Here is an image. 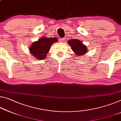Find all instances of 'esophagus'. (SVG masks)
<instances>
[{"label": "esophagus", "mask_w": 121, "mask_h": 121, "mask_svg": "<svg viewBox=\"0 0 121 121\" xmlns=\"http://www.w3.org/2000/svg\"><path fill=\"white\" fill-rule=\"evenodd\" d=\"M64 40H65L64 38H59V41L61 42V43H62V42H64Z\"/></svg>", "instance_id": "esophagus-1"}]
</instances>
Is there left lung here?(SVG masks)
I'll return each instance as SVG.
<instances>
[{"label": "left lung", "instance_id": "left-lung-1", "mask_svg": "<svg viewBox=\"0 0 121 121\" xmlns=\"http://www.w3.org/2000/svg\"><path fill=\"white\" fill-rule=\"evenodd\" d=\"M68 43L71 46L72 50L76 55L82 56V55L87 53V47L80 40L78 39H71L69 40Z\"/></svg>", "mask_w": 121, "mask_h": 121}]
</instances>
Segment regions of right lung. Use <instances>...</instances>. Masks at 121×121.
Here are the masks:
<instances>
[{"mask_svg": "<svg viewBox=\"0 0 121 121\" xmlns=\"http://www.w3.org/2000/svg\"><path fill=\"white\" fill-rule=\"evenodd\" d=\"M57 41L56 38H42L32 43L30 48V52L38 59H45L52 45Z\"/></svg>", "mask_w": 121, "mask_h": 121, "instance_id": "right-lung-1", "label": "right lung"}]
</instances>
